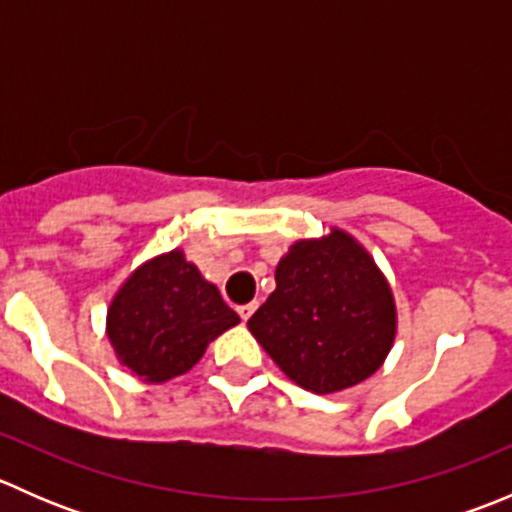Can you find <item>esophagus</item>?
Returning a JSON list of instances; mask_svg holds the SVG:
<instances>
[{"instance_id":"esophagus-1","label":"esophagus","mask_w":512,"mask_h":512,"mask_svg":"<svg viewBox=\"0 0 512 512\" xmlns=\"http://www.w3.org/2000/svg\"><path fill=\"white\" fill-rule=\"evenodd\" d=\"M255 309H257V304H255V302H250V304H240V307H237V314H240L242 322H247V319L252 317V312H255Z\"/></svg>"}]
</instances>
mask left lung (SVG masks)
Returning <instances> with one entry per match:
<instances>
[{"instance_id": "left-lung-1", "label": "left lung", "mask_w": 512, "mask_h": 512, "mask_svg": "<svg viewBox=\"0 0 512 512\" xmlns=\"http://www.w3.org/2000/svg\"><path fill=\"white\" fill-rule=\"evenodd\" d=\"M275 282L247 327L294 384L332 394L379 369L394 342V297L347 232L294 242Z\"/></svg>"}]
</instances>
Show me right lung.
<instances>
[{"label":"right lung","instance_id":"obj_1","mask_svg":"<svg viewBox=\"0 0 512 512\" xmlns=\"http://www.w3.org/2000/svg\"><path fill=\"white\" fill-rule=\"evenodd\" d=\"M237 322L218 287L173 250L128 277L108 309V339L123 366L146 381H168L193 369Z\"/></svg>","mask_w":512,"mask_h":512}]
</instances>
